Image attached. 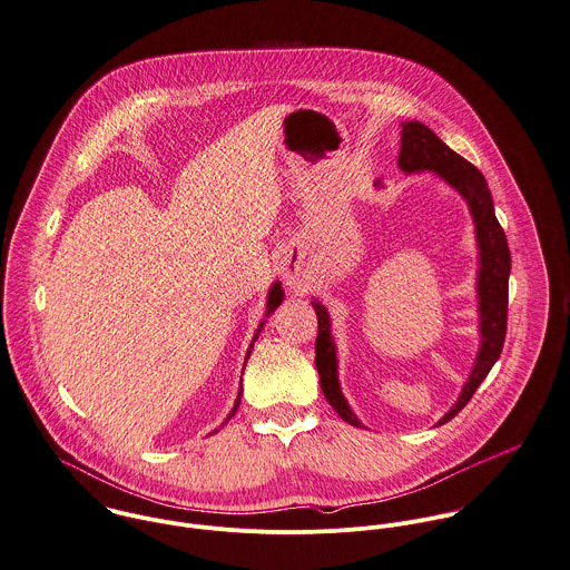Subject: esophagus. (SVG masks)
<instances>
[{
  "label": "esophagus",
  "mask_w": 570,
  "mask_h": 570,
  "mask_svg": "<svg viewBox=\"0 0 570 570\" xmlns=\"http://www.w3.org/2000/svg\"><path fill=\"white\" fill-rule=\"evenodd\" d=\"M279 275L286 282V286L291 288H302L308 284L313 268L306 262V257L299 250H284L282 259H279Z\"/></svg>",
  "instance_id": "obj_1"
}]
</instances>
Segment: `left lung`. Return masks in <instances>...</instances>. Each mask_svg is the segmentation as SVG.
Returning a JSON list of instances; mask_svg holds the SVG:
<instances>
[{"mask_svg": "<svg viewBox=\"0 0 570 570\" xmlns=\"http://www.w3.org/2000/svg\"><path fill=\"white\" fill-rule=\"evenodd\" d=\"M401 127L403 129H401L399 167L405 174L432 171L455 189L469 207L473 228H475V242H478L475 295H478V315H480L478 320L480 347H478L473 367L466 376V383L462 385V392L458 394L450 412L436 423L439 428L452 421L455 414L471 401L473 392L484 381V376L489 374V370L493 367V363L502 352L504 335H507L511 253H509L507 235L495 218L493 198L484 176L462 156H458L454 149H450L428 125L419 120H405L401 122ZM374 187H383V183L376 180ZM313 308L317 313V324H320L317 342H315V365L320 372L324 396L345 423L354 428H363V423L356 419V414L347 405L340 385L337 343L333 337V322H331L328 308L317 299L313 302Z\"/></svg>", "mask_w": 570, "mask_h": 570, "instance_id": "8db88e82", "label": "left lung"}]
</instances>
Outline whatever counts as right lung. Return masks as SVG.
<instances>
[{
    "instance_id": "right-lung-1",
    "label": "right lung",
    "mask_w": 570,
    "mask_h": 570,
    "mask_svg": "<svg viewBox=\"0 0 570 570\" xmlns=\"http://www.w3.org/2000/svg\"><path fill=\"white\" fill-rule=\"evenodd\" d=\"M282 299H284V288H282V284L279 282H273V286H271V291H268V297H266V315L264 317H271L273 313H275V308L282 304ZM264 322L266 320H262L259 322V326H257V331H255V335H253V342L248 345V350H246V358L250 356V347H253V343L257 342V337H259V333H262V328H264ZM239 396H242V387H239V392H237V399H235V405H233V410H230V414L227 416L230 419L235 412H237V407H239ZM225 421V423H227ZM218 432V430H216Z\"/></svg>"
}]
</instances>
